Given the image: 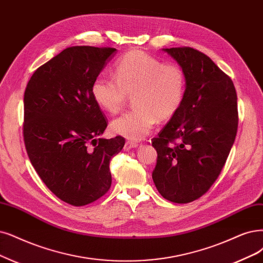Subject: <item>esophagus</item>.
I'll return each mask as SVG.
<instances>
[{"label":"esophagus","mask_w":263,"mask_h":263,"mask_svg":"<svg viewBox=\"0 0 263 263\" xmlns=\"http://www.w3.org/2000/svg\"><path fill=\"white\" fill-rule=\"evenodd\" d=\"M134 147H138V143H134V142H125L124 144V151H130L131 148H134Z\"/></svg>","instance_id":"esophagus-1"}]
</instances>
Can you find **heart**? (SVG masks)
Masks as SVG:
<instances>
[{"label": "heart", "instance_id": "heart-1", "mask_svg": "<svg viewBox=\"0 0 263 263\" xmlns=\"http://www.w3.org/2000/svg\"><path fill=\"white\" fill-rule=\"evenodd\" d=\"M94 102L107 114H117L132 96L135 109L110 123V130L130 141L144 140L157 121L178 114L186 94V76L182 67L164 64L143 51H130L114 67V78L97 77L92 83Z\"/></svg>", "mask_w": 263, "mask_h": 263}]
</instances>
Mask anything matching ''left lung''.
<instances>
[{"label": "left lung", "instance_id": "8db88e82", "mask_svg": "<svg viewBox=\"0 0 263 263\" xmlns=\"http://www.w3.org/2000/svg\"><path fill=\"white\" fill-rule=\"evenodd\" d=\"M186 76L178 114L152 145L157 151L153 180L160 195L186 203L206 194L224 167L238 126L237 95L231 78L193 47H170Z\"/></svg>", "mask_w": 263, "mask_h": 263}]
</instances>
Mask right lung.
Here are the masks:
<instances>
[{
  "label": "right lung",
  "mask_w": 263,
  "mask_h": 263,
  "mask_svg": "<svg viewBox=\"0 0 263 263\" xmlns=\"http://www.w3.org/2000/svg\"><path fill=\"white\" fill-rule=\"evenodd\" d=\"M114 47L70 46L40 66L24 95V142L47 189L80 207L103 197L111 185L109 162L124 139H102L105 115L91 87ZM111 58V57H110Z\"/></svg>",
  "instance_id": "add662e5"
}]
</instances>
